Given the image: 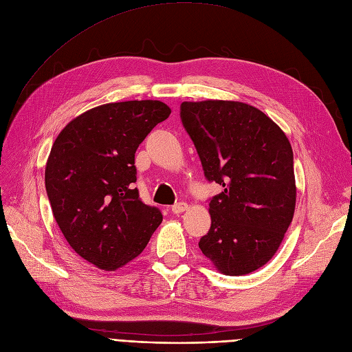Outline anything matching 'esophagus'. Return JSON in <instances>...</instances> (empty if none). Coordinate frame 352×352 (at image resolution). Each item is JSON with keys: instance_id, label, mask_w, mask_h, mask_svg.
Wrapping results in <instances>:
<instances>
[{"instance_id": "1", "label": "esophagus", "mask_w": 352, "mask_h": 352, "mask_svg": "<svg viewBox=\"0 0 352 352\" xmlns=\"http://www.w3.org/2000/svg\"><path fill=\"white\" fill-rule=\"evenodd\" d=\"M187 203H184V201H179V203H175L173 207H171V212L173 213H175V214H178V213H183L184 210H187Z\"/></svg>"}]
</instances>
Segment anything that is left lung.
I'll list each match as a JSON object with an SVG mask.
<instances>
[{
  "mask_svg": "<svg viewBox=\"0 0 352 352\" xmlns=\"http://www.w3.org/2000/svg\"><path fill=\"white\" fill-rule=\"evenodd\" d=\"M204 177L223 191L209 199L212 226L199 248L228 276L248 274L278 250L294 214L292 145L261 110L207 100L179 106Z\"/></svg>",
  "mask_w": 352,
  "mask_h": 352,
  "instance_id": "8db88e82",
  "label": "left lung"
}]
</instances>
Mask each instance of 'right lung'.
<instances>
[{
  "instance_id": "obj_1",
  "label": "right lung",
  "mask_w": 352,
  "mask_h": 352,
  "mask_svg": "<svg viewBox=\"0 0 352 352\" xmlns=\"http://www.w3.org/2000/svg\"><path fill=\"white\" fill-rule=\"evenodd\" d=\"M169 114L155 100L104 104L65 126L52 146L45 171L52 212L72 250L101 270L132 261L162 222L133 187L135 152Z\"/></svg>"
}]
</instances>
